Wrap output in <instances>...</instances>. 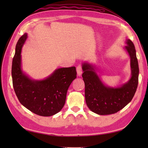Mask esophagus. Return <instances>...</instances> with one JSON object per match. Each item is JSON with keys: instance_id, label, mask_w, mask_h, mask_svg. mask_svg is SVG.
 <instances>
[{"instance_id": "1", "label": "esophagus", "mask_w": 148, "mask_h": 148, "mask_svg": "<svg viewBox=\"0 0 148 148\" xmlns=\"http://www.w3.org/2000/svg\"><path fill=\"white\" fill-rule=\"evenodd\" d=\"M76 71H77V74L78 76H80L81 74H82V68H81V65H78L76 68Z\"/></svg>"}]
</instances>
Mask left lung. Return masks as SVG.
Instances as JSON below:
<instances>
[{"instance_id":"left-lung-1","label":"left lung","mask_w":148,"mask_h":148,"mask_svg":"<svg viewBox=\"0 0 148 148\" xmlns=\"http://www.w3.org/2000/svg\"><path fill=\"white\" fill-rule=\"evenodd\" d=\"M123 49L130 56L131 76L127 82L118 86H109L97 74L95 64L82 63L83 79L85 85V100L87 106L99 115L114 114L125 108L135 95L139 79V65L134 43L126 40Z\"/></svg>"}]
</instances>
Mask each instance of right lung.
Segmentation results:
<instances>
[{
	"label": "right lung",
	"instance_id": "add662e5",
	"mask_svg": "<svg viewBox=\"0 0 148 148\" xmlns=\"http://www.w3.org/2000/svg\"><path fill=\"white\" fill-rule=\"evenodd\" d=\"M28 37L25 33L16 44L12 63V84L19 101L29 111L51 116L64 107L69 86L76 78V67L56 69L43 79H34L22 69L21 50Z\"/></svg>",
	"mask_w": 148,
	"mask_h": 148
}]
</instances>
